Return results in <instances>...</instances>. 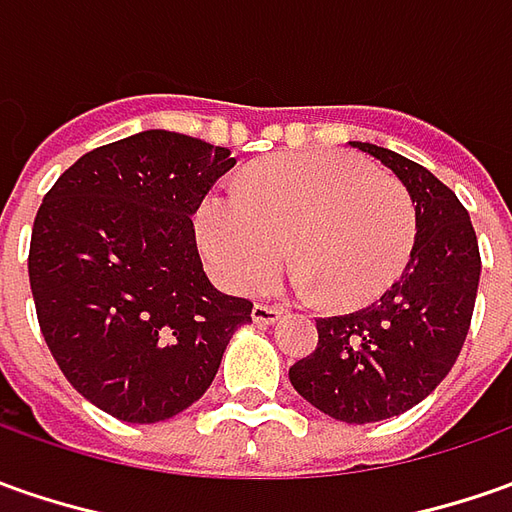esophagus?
Instances as JSON below:
<instances>
[{
    "label": "esophagus",
    "mask_w": 512,
    "mask_h": 512,
    "mask_svg": "<svg viewBox=\"0 0 512 512\" xmlns=\"http://www.w3.org/2000/svg\"><path fill=\"white\" fill-rule=\"evenodd\" d=\"M280 317H283V311L274 309V306H263V303H257L255 309H252V320H255L257 326H274Z\"/></svg>",
    "instance_id": "34e87169"
}]
</instances>
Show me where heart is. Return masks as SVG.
<instances>
[{
    "instance_id": "b5f03b06",
    "label": "heart",
    "mask_w": 512,
    "mask_h": 512,
    "mask_svg": "<svg viewBox=\"0 0 512 512\" xmlns=\"http://www.w3.org/2000/svg\"><path fill=\"white\" fill-rule=\"evenodd\" d=\"M198 243L229 291L266 286L289 249L294 286L354 309L397 280L416 238L408 189L351 152H291L246 172L240 189L198 206Z\"/></svg>"
}]
</instances>
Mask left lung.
<instances>
[{
	"mask_svg": "<svg viewBox=\"0 0 512 512\" xmlns=\"http://www.w3.org/2000/svg\"><path fill=\"white\" fill-rule=\"evenodd\" d=\"M351 144L408 189L414 249L371 306L317 320V348L291 365L289 379L317 411L365 425L411 411L448 377L470 328L482 260L467 209L433 172L377 144Z\"/></svg>",
	"mask_w": 512,
	"mask_h": 512,
	"instance_id": "8db88e82",
	"label": "left lung"
}]
</instances>
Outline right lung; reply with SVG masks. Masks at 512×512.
Instances as JSON below:
<instances>
[{"label": "right lung", "mask_w": 512, "mask_h": 512, "mask_svg": "<svg viewBox=\"0 0 512 512\" xmlns=\"http://www.w3.org/2000/svg\"><path fill=\"white\" fill-rule=\"evenodd\" d=\"M226 147L144 130L81 155L30 235V289L67 382L104 414L152 425L206 394L252 303L203 272L192 215Z\"/></svg>", "instance_id": "1"}]
</instances>
